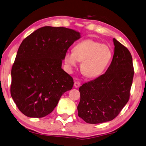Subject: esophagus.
I'll return each mask as SVG.
<instances>
[{
  "label": "esophagus",
  "mask_w": 146,
  "mask_h": 146,
  "mask_svg": "<svg viewBox=\"0 0 146 146\" xmlns=\"http://www.w3.org/2000/svg\"><path fill=\"white\" fill-rule=\"evenodd\" d=\"M74 86L75 88H78L80 87V86H81V83L80 82V81H75L74 82Z\"/></svg>",
  "instance_id": "obj_1"
}]
</instances>
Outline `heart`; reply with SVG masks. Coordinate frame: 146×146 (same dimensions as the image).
Returning a JSON list of instances; mask_svg holds the SVG:
<instances>
[{"instance_id":"obj_1","label":"heart","mask_w":146,"mask_h":146,"mask_svg":"<svg viewBox=\"0 0 146 146\" xmlns=\"http://www.w3.org/2000/svg\"><path fill=\"white\" fill-rule=\"evenodd\" d=\"M112 57V51L108 45L87 39L77 43L73 52H66L64 57L68 67H76L81 61V70L88 78H96L105 70Z\"/></svg>"}]
</instances>
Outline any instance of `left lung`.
<instances>
[{
  "instance_id": "obj_1",
  "label": "left lung",
  "mask_w": 146,
  "mask_h": 146,
  "mask_svg": "<svg viewBox=\"0 0 146 146\" xmlns=\"http://www.w3.org/2000/svg\"><path fill=\"white\" fill-rule=\"evenodd\" d=\"M114 54L106 72L79 88L78 116L89 124L115 118L129 101L134 75L129 50L113 38Z\"/></svg>"
}]
</instances>
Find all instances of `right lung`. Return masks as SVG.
Returning <instances> with one entry per match:
<instances>
[{
	"label": "right lung",
	"instance_id": "1",
	"mask_svg": "<svg viewBox=\"0 0 146 146\" xmlns=\"http://www.w3.org/2000/svg\"><path fill=\"white\" fill-rule=\"evenodd\" d=\"M80 38L74 29L45 26L22 41L11 69V95L23 114L47 115L72 88L73 79L61 65L68 48Z\"/></svg>",
	"mask_w": 146,
	"mask_h": 146
}]
</instances>
